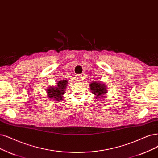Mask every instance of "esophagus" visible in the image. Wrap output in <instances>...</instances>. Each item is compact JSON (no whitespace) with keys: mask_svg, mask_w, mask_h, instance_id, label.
<instances>
[{"mask_svg":"<svg viewBox=\"0 0 158 158\" xmlns=\"http://www.w3.org/2000/svg\"><path fill=\"white\" fill-rule=\"evenodd\" d=\"M82 75H81V74H77V75H76V79H77V81H81V79H82Z\"/></svg>","mask_w":158,"mask_h":158,"instance_id":"1","label":"esophagus"}]
</instances>
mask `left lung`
<instances>
[{
  "label": "left lung",
  "mask_w": 158,
  "mask_h": 158,
  "mask_svg": "<svg viewBox=\"0 0 158 158\" xmlns=\"http://www.w3.org/2000/svg\"><path fill=\"white\" fill-rule=\"evenodd\" d=\"M90 87L91 89L92 92L93 94L96 95L97 96H101L106 94L107 90L106 89V85L102 83V82H93L91 83Z\"/></svg>",
  "instance_id": "left-lung-1"
}]
</instances>
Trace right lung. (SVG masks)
<instances>
[{
	"label": "right lung",
	"mask_w": 158,
	"mask_h": 158,
	"mask_svg": "<svg viewBox=\"0 0 158 158\" xmlns=\"http://www.w3.org/2000/svg\"><path fill=\"white\" fill-rule=\"evenodd\" d=\"M67 83V80L60 81L58 83H57V86H52L48 89L47 91H48L49 98L57 100L56 101H59L60 99H62V95L64 94L66 86L68 85Z\"/></svg>",
	"instance_id": "obj_1"
}]
</instances>
